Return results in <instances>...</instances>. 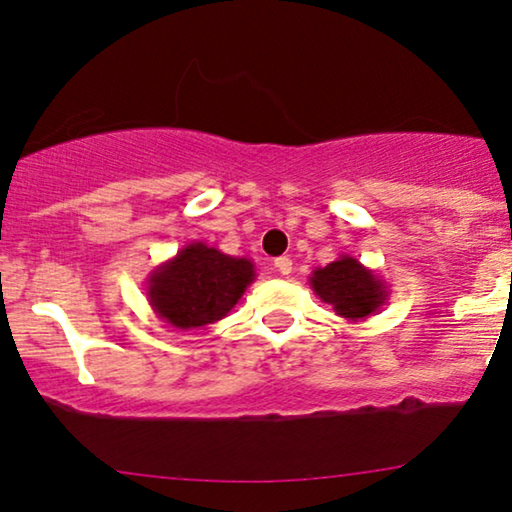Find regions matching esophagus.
<instances>
[{
  "mask_svg": "<svg viewBox=\"0 0 512 512\" xmlns=\"http://www.w3.org/2000/svg\"><path fill=\"white\" fill-rule=\"evenodd\" d=\"M275 268H277L279 275H289V272L293 270L291 258H289V256H279V258H275Z\"/></svg>",
  "mask_w": 512,
  "mask_h": 512,
  "instance_id": "1",
  "label": "esophagus"
}]
</instances>
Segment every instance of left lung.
<instances>
[{"instance_id":"left-lung-1","label":"left lung","mask_w":512,"mask_h":512,"mask_svg":"<svg viewBox=\"0 0 512 512\" xmlns=\"http://www.w3.org/2000/svg\"><path fill=\"white\" fill-rule=\"evenodd\" d=\"M310 286L347 321H363L387 303V284L354 256L342 254L338 261L317 268Z\"/></svg>"}]
</instances>
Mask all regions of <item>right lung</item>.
<instances>
[{"label":"right lung","instance_id":"right-lung-1","mask_svg":"<svg viewBox=\"0 0 512 512\" xmlns=\"http://www.w3.org/2000/svg\"><path fill=\"white\" fill-rule=\"evenodd\" d=\"M254 277L249 258L191 242L151 272L146 298L158 319L179 331H191L226 317Z\"/></svg>","mask_w":512,"mask_h":512}]
</instances>
